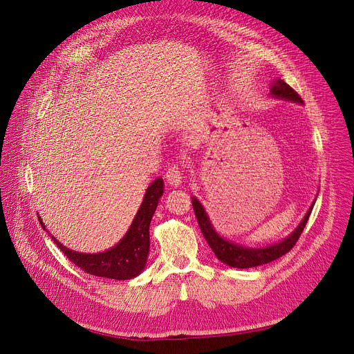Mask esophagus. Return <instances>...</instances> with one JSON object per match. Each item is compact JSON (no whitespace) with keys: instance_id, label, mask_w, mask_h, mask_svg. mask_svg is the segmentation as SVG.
Wrapping results in <instances>:
<instances>
[{"instance_id":"esophagus-1","label":"esophagus","mask_w":354,"mask_h":354,"mask_svg":"<svg viewBox=\"0 0 354 354\" xmlns=\"http://www.w3.org/2000/svg\"><path fill=\"white\" fill-rule=\"evenodd\" d=\"M165 178L167 180V183L172 185V187H178L182 182V172L180 167L178 165H174L171 167H167V171L165 174Z\"/></svg>"}]
</instances>
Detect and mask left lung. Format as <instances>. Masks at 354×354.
Wrapping results in <instances>:
<instances>
[{
  "label": "left lung",
  "instance_id": "1",
  "mask_svg": "<svg viewBox=\"0 0 354 354\" xmlns=\"http://www.w3.org/2000/svg\"><path fill=\"white\" fill-rule=\"evenodd\" d=\"M270 91H271V95L277 99L303 103V99L300 97L299 93H297L292 87H290L281 79H277L272 82ZM192 207H194V212L198 219L199 228H201L203 236H205L207 243L215 252L216 258L221 259L224 264L234 267V268H251V267H258V266L268 264V263L274 261V259L286 255L295 245V243L299 241L300 235L304 231L308 216L313 211L314 202L311 203V207L308 208L306 216L300 222V225L292 231V234H290L286 239H283L281 243H277L274 245H268L264 248H247L243 245L234 244V243H231V241H227L222 236H219L215 232L205 209H203L201 202L196 198H192Z\"/></svg>",
  "mask_w": 354,
  "mask_h": 354
}]
</instances>
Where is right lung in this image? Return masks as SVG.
Listing matches in <instances>:
<instances>
[{
    "mask_svg": "<svg viewBox=\"0 0 354 354\" xmlns=\"http://www.w3.org/2000/svg\"><path fill=\"white\" fill-rule=\"evenodd\" d=\"M162 194L163 180L162 178H158L146 189L142 205L126 235L119 241L118 245L107 251L97 254L76 252L62 245L53 235L51 238L70 261L84 272L96 277L113 278V280H130V278L139 275L146 266L149 245H151L149 225H151ZM41 227L44 228V225Z\"/></svg>",
    "mask_w": 354,
    "mask_h": 354,
    "instance_id": "add662e5",
    "label": "right lung"
}]
</instances>
